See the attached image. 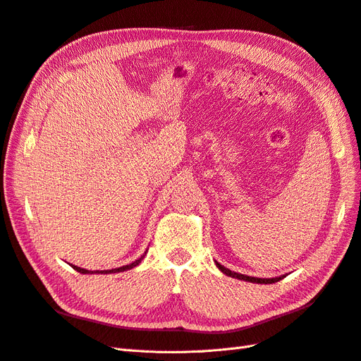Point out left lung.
Listing matches in <instances>:
<instances>
[{"instance_id": "obj_1", "label": "left lung", "mask_w": 361, "mask_h": 361, "mask_svg": "<svg viewBox=\"0 0 361 361\" xmlns=\"http://www.w3.org/2000/svg\"><path fill=\"white\" fill-rule=\"evenodd\" d=\"M216 267L220 268V271H223L226 276L228 277H233V279H239V280H245V281H251V283H260V285H271V283H276V281H280L281 279H285V276H280V277H276V279H257V277H250V276H244V274H238V272H233L231 269H227L226 267L220 265L218 262H215Z\"/></svg>"}]
</instances>
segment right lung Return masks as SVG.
<instances>
[{
  "instance_id": "right-lung-1",
  "label": "right lung",
  "mask_w": 361,
  "mask_h": 361,
  "mask_svg": "<svg viewBox=\"0 0 361 361\" xmlns=\"http://www.w3.org/2000/svg\"><path fill=\"white\" fill-rule=\"evenodd\" d=\"M145 256H141L140 259H137L135 262H133V264H129V265H125V267H120V268H114V269H106V271H101V272H104V274H108V272H122V271H126V269H130V268H134V267H137L140 262H141V259H143ZM72 268L75 269V271H78V272H81V274H89L90 271H87V269H84V268H80V267H75V265H72ZM96 272H99V271H96ZM92 274H93V271H92Z\"/></svg>"
}]
</instances>
